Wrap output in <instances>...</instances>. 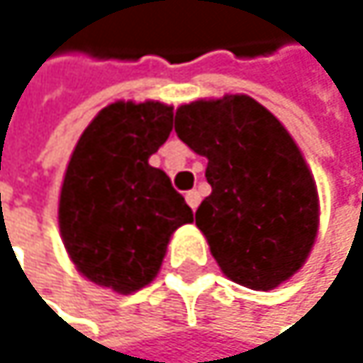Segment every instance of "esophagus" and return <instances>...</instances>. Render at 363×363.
Returning a JSON list of instances; mask_svg holds the SVG:
<instances>
[{"mask_svg":"<svg viewBox=\"0 0 363 363\" xmlns=\"http://www.w3.org/2000/svg\"><path fill=\"white\" fill-rule=\"evenodd\" d=\"M185 200H187V204L196 211V208H198V204H200V191H196V189L187 191V194H185Z\"/></svg>","mask_w":363,"mask_h":363,"instance_id":"esophagus-1","label":"esophagus"}]
</instances>
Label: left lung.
<instances>
[{
    "label": "left lung",
    "instance_id": "obj_1",
    "mask_svg": "<svg viewBox=\"0 0 363 363\" xmlns=\"http://www.w3.org/2000/svg\"><path fill=\"white\" fill-rule=\"evenodd\" d=\"M174 131L208 159L211 196L196 211L223 275L271 291L310 256L318 230V194L301 150L258 101L228 94L180 105Z\"/></svg>",
    "mask_w": 363,
    "mask_h": 363
}]
</instances>
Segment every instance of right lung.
Segmentation results:
<instances>
[{
    "label": "right lung",
    "mask_w": 363,
    "mask_h": 363,
    "mask_svg": "<svg viewBox=\"0 0 363 363\" xmlns=\"http://www.w3.org/2000/svg\"><path fill=\"white\" fill-rule=\"evenodd\" d=\"M169 105L111 103L77 142L60 191V232L77 271L120 295L150 284L169 237L194 221L169 176L148 163L169 138Z\"/></svg>",
    "instance_id": "right-lung-1"
}]
</instances>
